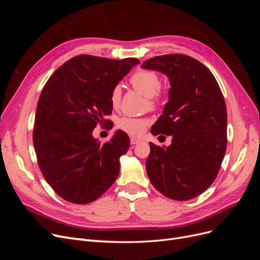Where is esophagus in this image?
<instances>
[{
  "instance_id": "esophagus-1",
  "label": "esophagus",
  "mask_w": 260,
  "mask_h": 260,
  "mask_svg": "<svg viewBox=\"0 0 260 260\" xmlns=\"http://www.w3.org/2000/svg\"><path fill=\"white\" fill-rule=\"evenodd\" d=\"M141 142V140L140 139H138V138H131L130 139V143L132 144V145H136V144H138V143H140Z\"/></svg>"
}]
</instances>
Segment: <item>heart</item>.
<instances>
[{
    "mask_svg": "<svg viewBox=\"0 0 260 260\" xmlns=\"http://www.w3.org/2000/svg\"><path fill=\"white\" fill-rule=\"evenodd\" d=\"M130 82L133 88L137 91L141 92L148 99V103L154 105L157 99L160 95V79L158 75L152 70L146 69H139L133 74L130 78ZM121 99V89L119 85H116L113 88L111 95H109V101L113 107H117L120 103ZM147 124V120L143 118H136V117H122L119 120V128L124 132L129 133L131 136H140L145 130Z\"/></svg>",
    "mask_w": 260,
    "mask_h": 260,
    "instance_id": "obj_1",
    "label": "heart"
}]
</instances>
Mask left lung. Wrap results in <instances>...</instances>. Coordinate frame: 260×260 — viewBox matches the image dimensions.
<instances>
[{
  "label": "left lung",
  "mask_w": 260,
  "mask_h": 260,
  "mask_svg": "<svg viewBox=\"0 0 260 260\" xmlns=\"http://www.w3.org/2000/svg\"><path fill=\"white\" fill-rule=\"evenodd\" d=\"M141 67L166 75L170 83L168 102L151 132L172 140L167 147L149 142V181L168 199H194L214 182L226 149L221 90L210 70L187 55H161Z\"/></svg>",
  "instance_id": "obj_1"
}]
</instances>
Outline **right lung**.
Wrapping results in <instances>:
<instances>
[{"label": "right lung", "mask_w": 260, "mask_h": 260, "mask_svg": "<svg viewBox=\"0 0 260 260\" xmlns=\"http://www.w3.org/2000/svg\"><path fill=\"white\" fill-rule=\"evenodd\" d=\"M138 64L137 58L78 55L45 83L37 106L34 145L44 179L65 201H95L119 175V158L130 146L127 133L118 130L102 144L92 132L112 114L114 86Z\"/></svg>", "instance_id": "add662e5"}]
</instances>
